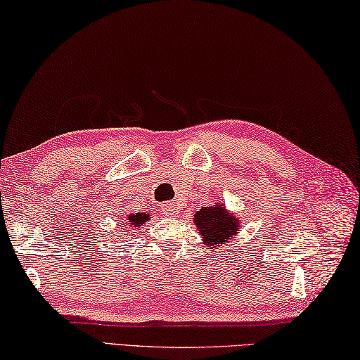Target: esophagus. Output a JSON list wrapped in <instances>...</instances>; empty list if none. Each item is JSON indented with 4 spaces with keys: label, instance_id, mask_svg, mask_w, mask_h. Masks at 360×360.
I'll return each mask as SVG.
<instances>
[{
    "label": "esophagus",
    "instance_id": "34e87169",
    "mask_svg": "<svg viewBox=\"0 0 360 360\" xmlns=\"http://www.w3.org/2000/svg\"><path fill=\"white\" fill-rule=\"evenodd\" d=\"M161 212L165 213L166 216H175L179 213V207H177V203H175V202H166V203H162V205H161Z\"/></svg>",
    "mask_w": 360,
    "mask_h": 360
}]
</instances>
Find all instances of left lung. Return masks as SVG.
I'll return each mask as SVG.
<instances>
[{
	"label": "left lung",
	"instance_id": "8db88e82",
	"mask_svg": "<svg viewBox=\"0 0 360 360\" xmlns=\"http://www.w3.org/2000/svg\"><path fill=\"white\" fill-rule=\"evenodd\" d=\"M194 226L208 250H216L219 246L233 240L240 232V218L229 212L224 203H214L212 207H202L193 216Z\"/></svg>",
	"mask_w": 360,
	"mask_h": 360
}]
</instances>
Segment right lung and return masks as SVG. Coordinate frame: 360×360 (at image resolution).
<instances>
[{"label":"right lung","mask_w":360,"mask_h":360,"mask_svg":"<svg viewBox=\"0 0 360 360\" xmlns=\"http://www.w3.org/2000/svg\"><path fill=\"white\" fill-rule=\"evenodd\" d=\"M147 221H150V214L148 213H131L127 214V218L124 221H120V227L128 229L131 230L133 233H136V229L141 227L142 224H146Z\"/></svg>","instance_id":"obj_1"}]
</instances>
